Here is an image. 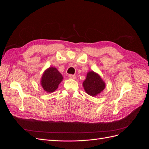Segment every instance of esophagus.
Here are the masks:
<instances>
[{
  "instance_id": "1",
  "label": "esophagus",
  "mask_w": 149,
  "mask_h": 149,
  "mask_svg": "<svg viewBox=\"0 0 149 149\" xmlns=\"http://www.w3.org/2000/svg\"><path fill=\"white\" fill-rule=\"evenodd\" d=\"M68 77L70 78V79H75L76 78V76L74 75V74H69L68 75Z\"/></svg>"
}]
</instances>
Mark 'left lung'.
Returning <instances> with one entry per match:
<instances>
[{
    "instance_id": "1",
    "label": "left lung",
    "mask_w": 149,
    "mask_h": 149,
    "mask_svg": "<svg viewBox=\"0 0 149 149\" xmlns=\"http://www.w3.org/2000/svg\"><path fill=\"white\" fill-rule=\"evenodd\" d=\"M83 85L85 91L91 96H96L105 88L104 82L94 71H90L87 74L86 79L84 80Z\"/></svg>"
}]
</instances>
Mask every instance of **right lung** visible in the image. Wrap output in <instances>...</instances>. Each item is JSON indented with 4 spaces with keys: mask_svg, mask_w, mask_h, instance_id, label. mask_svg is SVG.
<instances>
[{
    "mask_svg": "<svg viewBox=\"0 0 149 149\" xmlns=\"http://www.w3.org/2000/svg\"><path fill=\"white\" fill-rule=\"evenodd\" d=\"M63 79V76L55 68H49L42 76L41 84L45 91L48 93L55 91Z\"/></svg>",
    "mask_w": 149,
    "mask_h": 149,
    "instance_id": "add662e5",
    "label": "right lung"
}]
</instances>
